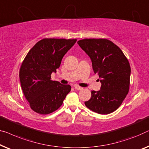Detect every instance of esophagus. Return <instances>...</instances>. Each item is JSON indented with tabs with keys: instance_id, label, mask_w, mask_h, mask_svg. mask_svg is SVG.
Here are the masks:
<instances>
[{
	"instance_id": "obj_1",
	"label": "esophagus",
	"mask_w": 149,
	"mask_h": 149,
	"mask_svg": "<svg viewBox=\"0 0 149 149\" xmlns=\"http://www.w3.org/2000/svg\"><path fill=\"white\" fill-rule=\"evenodd\" d=\"M74 89L76 90H81L83 88H82L81 87H79V86H78V85H74Z\"/></svg>"
}]
</instances>
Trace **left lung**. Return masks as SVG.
Here are the masks:
<instances>
[{
    "label": "left lung",
    "instance_id": "obj_1",
    "mask_svg": "<svg viewBox=\"0 0 149 149\" xmlns=\"http://www.w3.org/2000/svg\"><path fill=\"white\" fill-rule=\"evenodd\" d=\"M90 57L101 83L98 91L85 104L93 111L108 114L119 107L128 93L130 66L119 47L107 39H83L77 42Z\"/></svg>",
    "mask_w": 149,
    "mask_h": 149
}]
</instances>
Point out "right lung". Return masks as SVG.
Returning <instances> with one entry per match:
<instances>
[{"mask_svg": "<svg viewBox=\"0 0 149 149\" xmlns=\"http://www.w3.org/2000/svg\"><path fill=\"white\" fill-rule=\"evenodd\" d=\"M76 42V39L44 38L23 60L19 70L21 88L36 113L46 115L57 110L70 91V85L52 81L51 74L56 72L62 58Z\"/></svg>", "mask_w": 149, "mask_h": 149, "instance_id": "add662e5", "label": "right lung"}]
</instances>
